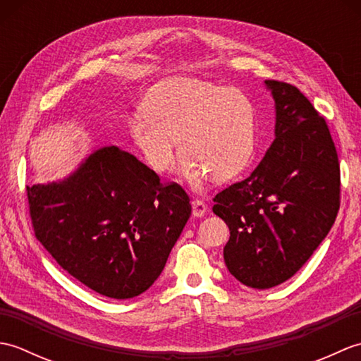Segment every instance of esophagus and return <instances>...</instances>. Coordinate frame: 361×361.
<instances>
[{"mask_svg": "<svg viewBox=\"0 0 361 361\" xmlns=\"http://www.w3.org/2000/svg\"><path fill=\"white\" fill-rule=\"evenodd\" d=\"M206 211H208V206H206L202 200H194L192 202V216L194 217H203Z\"/></svg>", "mask_w": 361, "mask_h": 361, "instance_id": "esophagus-1", "label": "esophagus"}]
</instances>
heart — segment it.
Masks as SVG:
<instances>
[{"mask_svg":"<svg viewBox=\"0 0 361 361\" xmlns=\"http://www.w3.org/2000/svg\"><path fill=\"white\" fill-rule=\"evenodd\" d=\"M256 110L242 91L198 78L159 83L145 97L142 116L128 121L145 163L164 173L181 153L178 175L192 185L209 176L226 183L248 167L256 149Z\"/></svg>","mask_w":361,"mask_h":361,"instance_id":"b5f03b06","label":"heart"}]
</instances>
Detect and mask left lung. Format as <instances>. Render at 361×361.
Returning <instances> with one entry per match:
<instances>
[{"instance_id": "left-lung-1", "label": "left lung", "mask_w": 361, "mask_h": 361, "mask_svg": "<svg viewBox=\"0 0 361 361\" xmlns=\"http://www.w3.org/2000/svg\"><path fill=\"white\" fill-rule=\"evenodd\" d=\"M264 83L274 99V141L212 208L229 228L226 268L257 290L279 286L307 262L340 209L338 155L324 118L296 87Z\"/></svg>"}]
</instances>
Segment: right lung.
<instances>
[{
	"instance_id": "right-lung-1",
	"label": "right lung",
	"mask_w": 361,
	"mask_h": 361,
	"mask_svg": "<svg viewBox=\"0 0 361 361\" xmlns=\"http://www.w3.org/2000/svg\"><path fill=\"white\" fill-rule=\"evenodd\" d=\"M35 237L99 295L130 299L155 282L190 217L181 186L161 185L114 145L91 152L62 180L27 186Z\"/></svg>"
}]
</instances>
